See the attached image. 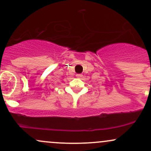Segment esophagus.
<instances>
[{"instance_id":"1","label":"esophagus","mask_w":151,"mask_h":151,"mask_svg":"<svg viewBox=\"0 0 151 151\" xmlns=\"http://www.w3.org/2000/svg\"><path fill=\"white\" fill-rule=\"evenodd\" d=\"M76 77H77V78H81L82 77V75H81V74H77V75H76Z\"/></svg>"}]
</instances>
